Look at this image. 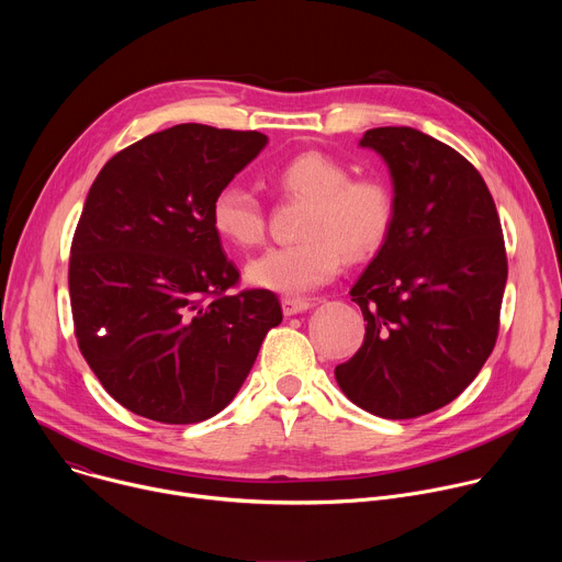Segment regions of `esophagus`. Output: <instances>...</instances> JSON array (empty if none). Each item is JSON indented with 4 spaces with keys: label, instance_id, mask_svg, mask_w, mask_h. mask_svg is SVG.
Returning <instances> with one entry per match:
<instances>
[{
    "label": "esophagus",
    "instance_id": "1",
    "mask_svg": "<svg viewBox=\"0 0 562 562\" xmlns=\"http://www.w3.org/2000/svg\"><path fill=\"white\" fill-rule=\"evenodd\" d=\"M311 306H313V304H311V300H306V297H291V295L282 297V311H284V315H297V313L308 311Z\"/></svg>",
    "mask_w": 562,
    "mask_h": 562
}]
</instances>
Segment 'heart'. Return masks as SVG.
<instances>
[{
  "mask_svg": "<svg viewBox=\"0 0 562 562\" xmlns=\"http://www.w3.org/2000/svg\"><path fill=\"white\" fill-rule=\"evenodd\" d=\"M271 184L286 198L306 202L300 243L278 247L247 265V280L267 291L304 293L331 280L342 262L371 258L393 224V195L380 178H351L331 155L306 150L280 167ZM213 231L237 249L265 239L260 200L237 184L222 187L209 209Z\"/></svg>",
  "mask_w": 562,
  "mask_h": 562,
  "instance_id": "b5f03b06",
  "label": "heart"
}]
</instances>
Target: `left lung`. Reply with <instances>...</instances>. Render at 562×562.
Returning a JSON list of instances; mask_svg holds the SVG:
<instances>
[{"label":"left lung","mask_w":562,"mask_h":562,"mask_svg":"<svg viewBox=\"0 0 562 562\" xmlns=\"http://www.w3.org/2000/svg\"><path fill=\"white\" fill-rule=\"evenodd\" d=\"M358 144L389 169L393 224L349 291L367 334L336 380L360 409L405 420L449 405L490 358L505 239L485 180L451 146L412 126L371 128Z\"/></svg>","instance_id":"1"}]
</instances>
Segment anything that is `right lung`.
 <instances>
[{"label":"right lung","mask_w":562,"mask_h":562,"mask_svg":"<svg viewBox=\"0 0 562 562\" xmlns=\"http://www.w3.org/2000/svg\"><path fill=\"white\" fill-rule=\"evenodd\" d=\"M269 137L178 124L111 157L79 217L68 267L79 351L128 412L167 425L220 414L282 323L276 293L239 278L211 226L213 195Z\"/></svg>","instance_id":"obj_1"}]
</instances>
